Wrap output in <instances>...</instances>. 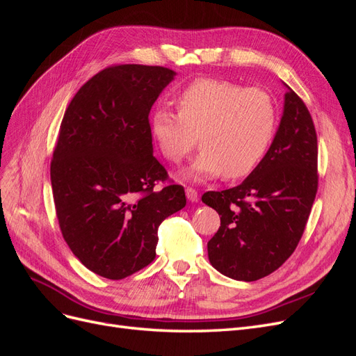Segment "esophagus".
Here are the masks:
<instances>
[{
    "instance_id": "obj_1",
    "label": "esophagus",
    "mask_w": 356,
    "mask_h": 356,
    "mask_svg": "<svg viewBox=\"0 0 356 356\" xmlns=\"http://www.w3.org/2000/svg\"><path fill=\"white\" fill-rule=\"evenodd\" d=\"M186 196H187V199H188L190 202H197V200H199V193H197V190L191 188V187H187V188H186Z\"/></svg>"
}]
</instances>
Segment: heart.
Returning a JSON list of instances; mask_svg holds the SVG:
<instances>
[{"label":"heart","mask_w":356,"mask_h":356,"mask_svg":"<svg viewBox=\"0 0 356 356\" xmlns=\"http://www.w3.org/2000/svg\"><path fill=\"white\" fill-rule=\"evenodd\" d=\"M177 105L179 114L159 106L149 124L160 153L170 163L186 159L200 135L203 149L184 170L187 179L250 175L273 143L277 108L263 89L199 79L178 92Z\"/></svg>","instance_id":"heart-1"}]
</instances>
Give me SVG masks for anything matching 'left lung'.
I'll return each mask as SVG.
<instances>
[{"label": "left lung", "mask_w": 356, "mask_h": 356, "mask_svg": "<svg viewBox=\"0 0 356 356\" xmlns=\"http://www.w3.org/2000/svg\"><path fill=\"white\" fill-rule=\"evenodd\" d=\"M316 191L314 120L288 88L281 123L261 163L238 187L202 196L221 220L208 242L211 264L224 276L245 282L275 272L296 251Z\"/></svg>", "instance_id": "obj_1"}]
</instances>
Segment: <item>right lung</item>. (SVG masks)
Masks as SVG:
<instances>
[{
  "label": "right lung",
  "instance_id": "obj_1",
  "mask_svg": "<svg viewBox=\"0 0 356 356\" xmlns=\"http://www.w3.org/2000/svg\"><path fill=\"white\" fill-rule=\"evenodd\" d=\"M177 75L126 63L99 71L71 99L50 163L56 217L72 254L118 281L156 258L159 225L186 207L153 156L148 114Z\"/></svg>",
  "mask_w": 356,
  "mask_h": 356
}]
</instances>
